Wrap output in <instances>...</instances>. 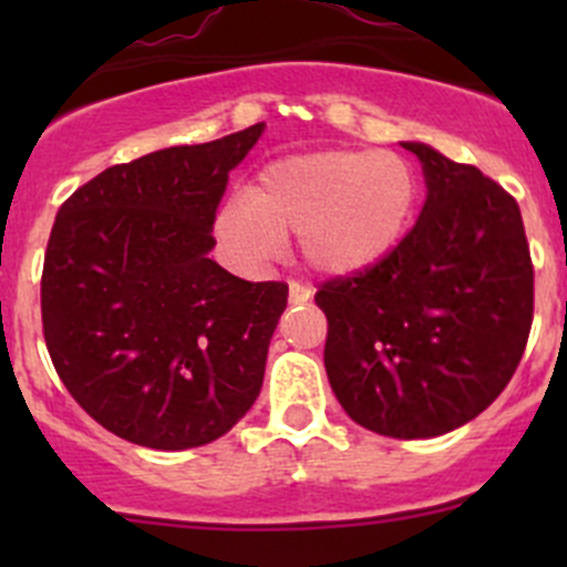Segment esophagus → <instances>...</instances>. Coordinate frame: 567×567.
<instances>
[{
    "mask_svg": "<svg viewBox=\"0 0 567 567\" xmlns=\"http://www.w3.org/2000/svg\"><path fill=\"white\" fill-rule=\"evenodd\" d=\"M312 299V288H307L305 282H290V301L293 305H305Z\"/></svg>",
    "mask_w": 567,
    "mask_h": 567,
    "instance_id": "1",
    "label": "esophagus"
}]
</instances>
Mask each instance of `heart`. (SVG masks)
Segmentation results:
<instances>
[{
    "instance_id": "obj_1",
    "label": "heart",
    "mask_w": 567,
    "mask_h": 567,
    "mask_svg": "<svg viewBox=\"0 0 567 567\" xmlns=\"http://www.w3.org/2000/svg\"><path fill=\"white\" fill-rule=\"evenodd\" d=\"M414 208V175L386 151H323L274 162L247 199H230L214 236L238 268H262L299 236L301 257L329 277L370 268L398 244Z\"/></svg>"
}]
</instances>
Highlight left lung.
Instances as JSON below:
<instances>
[{
	"instance_id": "left-lung-1",
	"label": "left lung",
	"mask_w": 567,
	"mask_h": 567,
	"mask_svg": "<svg viewBox=\"0 0 567 567\" xmlns=\"http://www.w3.org/2000/svg\"><path fill=\"white\" fill-rule=\"evenodd\" d=\"M425 173L416 225L379 262L316 293L323 364L353 422L431 439L488 409L516 373L535 307L518 203L472 164L403 142Z\"/></svg>"
}]
</instances>
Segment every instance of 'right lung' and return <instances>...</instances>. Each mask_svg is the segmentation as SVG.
Listing matches in <instances>:
<instances>
[{
  "mask_svg": "<svg viewBox=\"0 0 567 567\" xmlns=\"http://www.w3.org/2000/svg\"><path fill=\"white\" fill-rule=\"evenodd\" d=\"M266 125L114 164L62 203L40 279L56 375L114 436L188 450L251 409L285 282L214 262L227 175Z\"/></svg>",
  "mask_w": 567,
  "mask_h": 567,
  "instance_id": "1",
  "label": "right lung"
}]
</instances>
